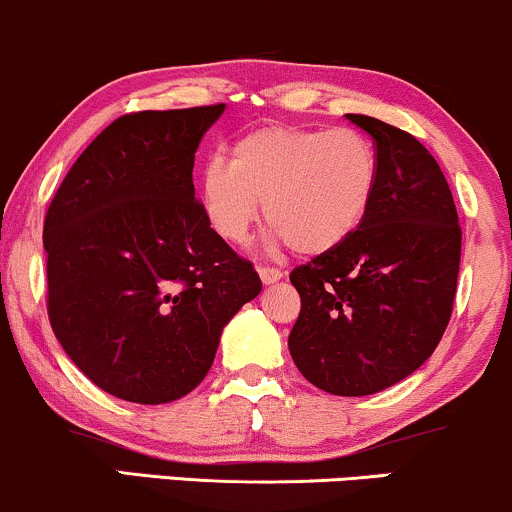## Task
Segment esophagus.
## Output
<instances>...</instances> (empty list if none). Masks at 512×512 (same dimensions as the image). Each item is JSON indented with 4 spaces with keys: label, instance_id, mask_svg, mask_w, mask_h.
Segmentation results:
<instances>
[{
    "label": "esophagus",
    "instance_id": "1",
    "mask_svg": "<svg viewBox=\"0 0 512 512\" xmlns=\"http://www.w3.org/2000/svg\"><path fill=\"white\" fill-rule=\"evenodd\" d=\"M257 274H260L264 286H271V283L281 281V278H283V271L274 269V267H257Z\"/></svg>",
    "mask_w": 512,
    "mask_h": 512
}]
</instances>
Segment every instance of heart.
Returning <instances> with one entry per match:
<instances>
[{"mask_svg": "<svg viewBox=\"0 0 512 512\" xmlns=\"http://www.w3.org/2000/svg\"><path fill=\"white\" fill-rule=\"evenodd\" d=\"M378 158L354 129L264 127L231 148L229 165L212 160L200 177V200L226 243L248 241L264 219L276 243L323 255L347 241L371 208Z\"/></svg>", "mask_w": 512, "mask_h": 512, "instance_id": "obj_1", "label": "heart"}]
</instances>
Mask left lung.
Wrapping results in <instances>:
<instances>
[{
  "label": "left lung",
  "mask_w": 512,
  "mask_h": 512,
  "mask_svg": "<svg viewBox=\"0 0 512 512\" xmlns=\"http://www.w3.org/2000/svg\"><path fill=\"white\" fill-rule=\"evenodd\" d=\"M347 120L375 141L378 186L359 229L290 274L302 309L288 349L319 390L366 397L409 378L442 340L461 267V226L428 148L383 120Z\"/></svg>",
  "instance_id": "obj_1"
}]
</instances>
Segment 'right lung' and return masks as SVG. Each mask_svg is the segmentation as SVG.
Here are the masks:
<instances>
[{"instance_id":"right-lung-1","label":"right lung","mask_w":512,"mask_h":512,"mask_svg":"<svg viewBox=\"0 0 512 512\" xmlns=\"http://www.w3.org/2000/svg\"><path fill=\"white\" fill-rule=\"evenodd\" d=\"M224 103L141 111L75 160L44 219L49 321L96 387L167 404L200 385L262 281L210 229L193 160Z\"/></svg>"}]
</instances>
